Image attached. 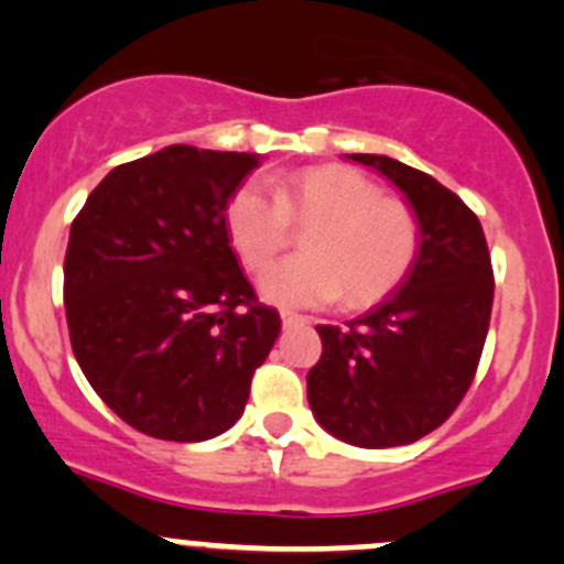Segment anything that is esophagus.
Wrapping results in <instances>:
<instances>
[{"mask_svg": "<svg viewBox=\"0 0 564 564\" xmlns=\"http://www.w3.org/2000/svg\"><path fill=\"white\" fill-rule=\"evenodd\" d=\"M310 321H306L304 315H295V312H282V325L284 328H299V325H306Z\"/></svg>", "mask_w": 564, "mask_h": 564, "instance_id": "obj_1", "label": "esophagus"}]
</instances>
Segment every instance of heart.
Here are the masks:
<instances>
[{"label": "heart", "mask_w": 564, "mask_h": 564, "mask_svg": "<svg viewBox=\"0 0 564 564\" xmlns=\"http://www.w3.org/2000/svg\"><path fill=\"white\" fill-rule=\"evenodd\" d=\"M316 223L299 259L268 263L289 240V223ZM230 243L260 295L280 306H323L341 293L352 310L391 295L410 276L421 252V219L402 197L382 195L352 167L321 165L280 176L271 189L247 182L225 208Z\"/></svg>", "instance_id": "b5f03b06"}]
</instances>
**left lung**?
Here are the masks:
<instances>
[{"label": "left lung", "mask_w": 564, "mask_h": 564, "mask_svg": "<svg viewBox=\"0 0 564 564\" xmlns=\"http://www.w3.org/2000/svg\"><path fill=\"white\" fill-rule=\"evenodd\" d=\"M391 178L421 219L410 276L369 310L317 325L323 356L306 397L325 432L358 448L410 445L443 426L473 386L495 301L484 228L456 193L382 154H350Z\"/></svg>", "instance_id": "1"}]
</instances>
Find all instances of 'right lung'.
Segmentation results:
<instances>
[{
  "label": "right lung",
  "instance_id": "obj_1",
  "mask_svg": "<svg viewBox=\"0 0 564 564\" xmlns=\"http://www.w3.org/2000/svg\"><path fill=\"white\" fill-rule=\"evenodd\" d=\"M258 160L176 143L113 167L73 219L65 310L75 361L149 437L228 432L280 336V312L258 301L225 225Z\"/></svg>",
  "mask_w": 564,
  "mask_h": 564
}]
</instances>
